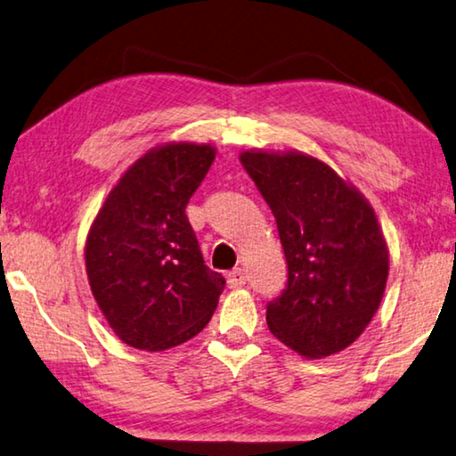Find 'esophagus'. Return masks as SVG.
<instances>
[{
    "mask_svg": "<svg viewBox=\"0 0 456 456\" xmlns=\"http://www.w3.org/2000/svg\"><path fill=\"white\" fill-rule=\"evenodd\" d=\"M244 282H246V273L242 271V268H234V271L228 273V285L232 289L242 287Z\"/></svg>",
    "mask_w": 456,
    "mask_h": 456,
    "instance_id": "1",
    "label": "esophagus"
}]
</instances>
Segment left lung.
<instances>
[{
  "instance_id": "8db88e82",
  "label": "left lung",
  "mask_w": 456,
  "mask_h": 456,
  "mask_svg": "<svg viewBox=\"0 0 456 456\" xmlns=\"http://www.w3.org/2000/svg\"><path fill=\"white\" fill-rule=\"evenodd\" d=\"M240 161L277 220L289 279L266 303L274 338L305 357L360 338L382 301L387 246L354 185L303 153L244 151Z\"/></svg>"
}]
</instances>
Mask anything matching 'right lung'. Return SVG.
<instances>
[{
    "label": "right lung",
    "instance_id": "right-lung-1",
    "mask_svg": "<svg viewBox=\"0 0 456 456\" xmlns=\"http://www.w3.org/2000/svg\"><path fill=\"white\" fill-rule=\"evenodd\" d=\"M214 147L151 149L109 193L86 238V274L110 330L126 346L161 352L198 335L226 287L204 265L185 216Z\"/></svg>",
    "mask_w": 456,
    "mask_h": 456
}]
</instances>
